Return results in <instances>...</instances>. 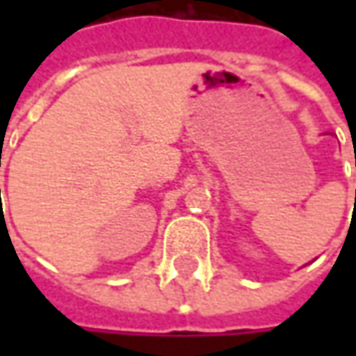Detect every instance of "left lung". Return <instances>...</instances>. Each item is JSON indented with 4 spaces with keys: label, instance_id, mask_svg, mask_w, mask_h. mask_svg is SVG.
Instances as JSON below:
<instances>
[{
    "label": "left lung",
    "instance_id": "1",
    "mask_svg": "<svg viewBox=\"0 0 356 356\" xmlns=\"http://www.w3.org/2000/svg\"><path fill=\"white\" fill-rule=\"evenodd\" d=\"M355 164H356V162H355Z\"/></svg>",
    "mask_w": 356,
    "mask_h": 356
}]
</instances>
